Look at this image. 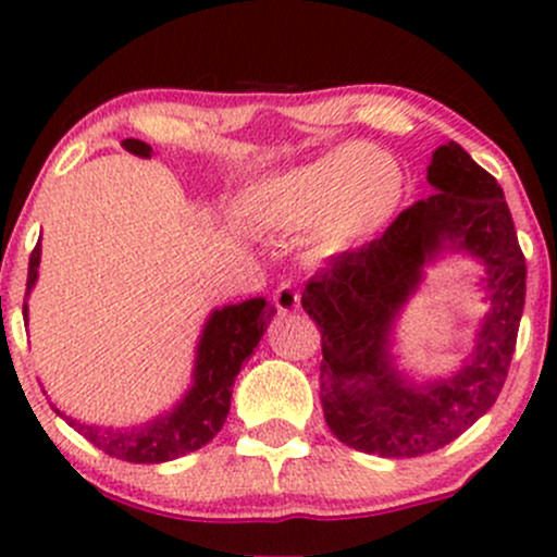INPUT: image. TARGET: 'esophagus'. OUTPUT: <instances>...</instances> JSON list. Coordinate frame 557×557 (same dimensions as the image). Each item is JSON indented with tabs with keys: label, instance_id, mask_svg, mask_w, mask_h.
Returning <instances> with one entry per match:
<instances>
[{
	"label": "esophagus",
	"instance_id": "1",
	"mask_svg": "<svg viewBox=\"0 0 557 557\" xmlns=\"http://www.w3.org/2000/svg\"><path fill=\"white\" fill-rule=\"evenodd\" d=\"M274 306H277L283 314H287V311H298L300 309V290L293 283H283L274 290Z\"/></svg>",
	"mask_w": 557,
	"mask_h": 557
}]
</instances>
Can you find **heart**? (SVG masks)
<instances>
[{
  "label": "heart",
  "instance_id": "heart-1",
  "mask_svg": "<svg viewBox=\"0 0 557 557\" xmlns=\"http://www.w3.org/2000/svg\"><path fill=\"white\" fill-rule=\"evenodd\" d=\"M400 196L403 172L393 157L343 144L248 185L238 196V214L267 233H306L319 253H337L387 225Z\"/></svg>",
  "mask_w": 557,
  "mask_h": 557
}]
</instances>
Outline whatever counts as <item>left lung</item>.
I'll use <instances>...</instances> for the list:
<instances>
[{
    "label": "left lung",
    "mask_w": 557,
    "mask_h": 557,
    "mask_svg": "<svg viewBox=\"0 0 557 557\" xmlns=\"http://www.w3.org/2000/svg\"><path fill=\"white\" fill-rule=\"evenodd\" d=\"M426 181L430 198L403 209L382 238L332 257L300 296L322 332L319 398L327 426L354 450L382 458L440 450L495 406L527 296V261L495 177L447 140L432 154ZM443 250L483 261L491 311L458 373L413 383L388 354L394 319Z\"/></svg>",
    "instance_id": "1"
}]
</instances>
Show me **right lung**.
Segmentation results:
<instances>
[{
	"label": "right lung",
	"instance_id": "1",
	"mask_svg": "<svg viewBox=\"0 0 557 557\" xmlns=\"http://www.w3.org/2000/svg\"><path fill=\"white\" fill-rule=\"evenodd\" d=\"M123 146L136 157H151V146L138 138H125ZM38 261H41V243H36L30 253L25 298L30 296L38 280ZM274 314L277 311L264 298H248L243 304L214 309L196 345L194 385L177 400V406L162 417L138 426H101L67 417L54 406L57 417L65 419L88 443L120 461L164 463L188 456L222 430L230 413L235 376L243 361L253 354ZM23 319L28 322V304H23Z\"/></svg>",
	"mask_w": 557,
	"mask_h": 557
}]
</instances>
